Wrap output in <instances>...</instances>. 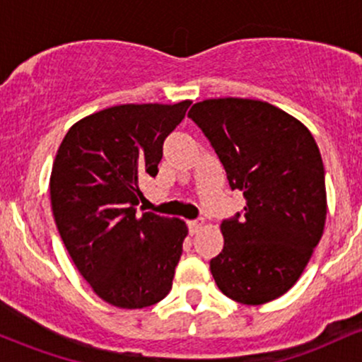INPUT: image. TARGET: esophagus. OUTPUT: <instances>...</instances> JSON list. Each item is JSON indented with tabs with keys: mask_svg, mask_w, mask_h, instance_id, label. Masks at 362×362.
Returning <instances> with one entry per match:
<instances>
[{
	"mask_svg": "<svg viewBox=\"0 0 362 362\" xmlns=\"http://www.w3.org/2000/svg\"><path fill=\"white\" fill-rule=\"evenodd\" d=\"M202 226H204V219H194V221H189V230L192 235L197 233Z\"/></svg>",
	"mask_w": 362,
	"mask_h": 362,
	"instance_id": "1",
	"label": "esophagus"
}]
</instances>
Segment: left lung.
<instances>
[{
    "label": "left lung",
    "mask_w": 362,
    "mask_h": 362,
    "mask_svg": "<svg viewBox=\"0 0 362 362\" xmlns=\"http://www.w3.org/2000/svg\"><path fill=\"white\" fill-rule=\"evenodd\" d=\"M189 117L202 129L242 190L243 214L224 219V247L209 262L223 294L264 305L296 284L323 235L325 170L315 138L298 119L267 102L211 98Z\"/></svg>",
    "instance_id": "obj_1"
}]
</instances>
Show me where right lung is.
Wrapping results in <instances>:
<instances>
[{
  "label": "right lung",
  "mask_w": 362,
  "mask_h": 362,
  "mask_svg": "<svg viewBox=\"0 0 362 362\" xmlns=\"http://www.w3.org/2000/svg\"><path fill=\"white\" fill-rule=\"evenodd\" d=\"M190 100L127 103L69 129L51 173L54 221L91 289L117 308H146L172 289L187 224L138 213L141 177H155L163 141Z\"/></svg>",
  "instance_id": "obj_1"
}]
</instances>
